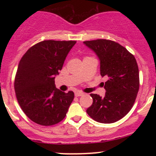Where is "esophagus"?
Returning <instances> with one entry per match:
<instances>
[{
    "label": "esophagus",
    "mask_w": 156,
    "mask_h": 156,
    "mask_svg": "<svg viewBox=\"0 0 156 156\" xmlns=\"http://www.w3.org/2000/svg\"><path fill=\"white\" fill-rule=\"evenodd\" d=\"M83 95H84V94L81 92H75V96L77 97H81V96H83Z\"/></svg>",
    "instance_id": "obj_1"
}]
</instances>
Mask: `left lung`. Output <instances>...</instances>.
<instances>
[{"instance_id":"left-lung-1","label":"left lung","mask_w":156,"mask_h":156,"mask_svg":"<svg viewBox=\"0 0 156 156\" xmlns=\"http://www.w3.org/2000/svg\"><path fill=\"white\" fill-rule=\"evenodd\" d=\"M100 59V75L104 97L91 94L93 104L87 113L94 120L103 124L114 123L129 112L139 90V69L134 56L123 46L112 41L97 39L84 41Z\"/></svg>"}]
</instances>
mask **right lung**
I'll return each instance as SVG.
<instances>
[{
  "label": "right lung",
  "instance_id": "add662e5",
  "mask_svg": "<svg viewBox=\"0 0 156 156\" xmlns=\"http://www.w3.org/2000/svg\"><path fill=\"white\" fill-rule=\"evenodd\" d=\"M75 41H44L27 50L22 57L14 82L17 100L32 122L50 126L66 115L74 93H65L55 85Z\"/></svg>",
  "mask_w": 156,
  "mask_h": 156
}]
</instances>
